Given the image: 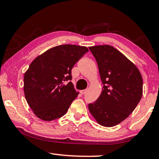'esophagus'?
<instances>
[{"mask_svg": "<svg viewBox=\"0 0 159 159\" xmlns=\"http://www.w3.org/2000/svg\"><path fill=\"white\" fill-rule=\"evenodd\" d=\"M80 93L82 94V95H84V94H85V93H86V92H87V89L82 90H80Z\"/></svg>", "mask_w": 159, "mask_h": 159, "instance_id": "esophagus-1", "label": "esophagus"}]
</instances>
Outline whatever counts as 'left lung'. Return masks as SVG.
Here are the masks:
<instances>
[{"label":"left lung","instance_id":"1","mask_svg":"<svg viewBox=\"0 0 159 159\" xmlns=\"http://www.w3.org/2000/svg\"><path fill=\"white\" fill-rule=\"evenodd\" d=\"M89 49L104 85L101 95L88 104V109L99 125L113 127L128 118L140 101L142 75L138 67L111 45H95Z\"/></svg>","mask_w":159,"mask_h":159}]
</instances>
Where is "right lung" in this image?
<instances>
[{
  "instance_id": "add662e5",
  "label": "right lung",
  "mask_w": 159,
  "mask_h": 159,
  "mask_svg": "<svg viewBox=\"0 0 159 159\" xmlns=\"http://www.w3.org/2000/svg\"><path fill=\"white\" fill-rule=\"evenodd\" d=\"M87 52L84 46L58 45L31 63L24 76V91L29 106L38 118L50 121L67 112L79 95L70 81L71 69Z\"/></svg>"
}]
</instances>
